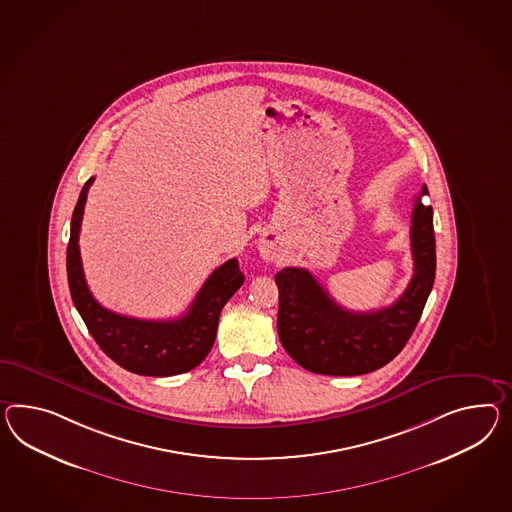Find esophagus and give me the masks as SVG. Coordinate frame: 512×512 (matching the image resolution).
I'll list each match as a JSON object with an SVG mask.
<instances>
[{
  "instance_id": "obj_1",
  "label": "esophagus",
  "mask_w": 512,
  "mask_h": 512,
  "mask_svg": "<svg viewBox=\"0 0 512 512\" xmlns=\"http://www.w3.org/2000/svg\"><path fill=\"white\" fill-rule=\"evenodd\" d=\"M262 252L263 258H265V260H273V258H275V252L269 249V247H263Z\"/></svg>"
}]
</instances>
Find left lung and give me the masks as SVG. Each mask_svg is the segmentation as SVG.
<instances>
[{
  "label": "left lung",
  "mask_w": 512,
  "mask_h": 512,
  "mask_svg": "<svg viewBox=\"0 0 512 512\" xmlns=\"http://www.w3.org/2000/svg\"><path fill=\"white\" fill-rule=\"evenodd\" d=\"M427 195L423 185L410 226L414 275L394 304L351 312L334 301L308 269L286 267L276 273L278 336L299 366L321 375H364L386 366L407 345L436 273L433 208L421 202Z\"/></svg>",
  "instance_id": "left-lung-1"
}]
</instances>
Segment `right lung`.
<instances>
[{"label": "right lung", "instance_id": "right-lung-1", "mask_svg": "<svg viewBox=\"0 0 512 512\" xmlns=\"http://www.w3.org/2000/svg\"><path fill=\"white\" fill-rule=\"evenodd\" d=\"M92 182L94 178H89L79 193L66 249L68 288L74 306L94 341L118 366L146 377H171L191 371L210 353L221 310L245 282L239 263L232 258L217 267L187 314L178 319L146 321L107 310L92 297L79 256V228Z\"/></svg>", "mask_w": 512, "mask_h": 512}]
</instances>
